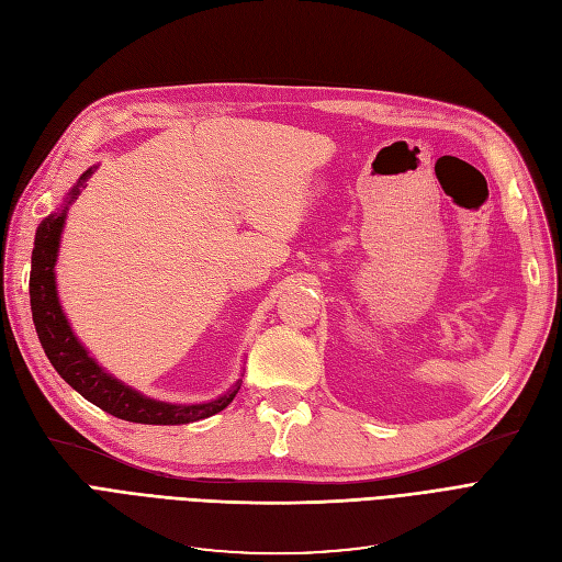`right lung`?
Here are the masks:
<instances>
[{
	"instance_id": "add662e5",
	"label": "right lung",
	"mask_w": 562,
	"mask_h": 562,
	"mask_svg": "<svg viewBox=\"0 0 562 562\" xmlns=\"http://www.w3.org/2000/svg\"><path fill=\"white\" fill-rule=\"evenodd\" d=\"M95 166L83 171L79 180L67 192L63 206L42 220L35 234V248H32V269H30V307L32 321L40 335V342L44 353L48 356L50 366L56 368L58 375L70 384L75 391L98 405L119 419L135 422V424H190L206 419L234 401L236 391L241 389V380L236 382L227 394L217 396L209 403H194V405H178V403H164L143 396L140 391L131 389L128 384L119 382L110 372L98 366L91 359L89 351L72 333L70 323H67L58 291H56V260L60 248V234L65 227V217L70 203L81 194V187L93 176Z\"/></svg>"
}]
</instances>
